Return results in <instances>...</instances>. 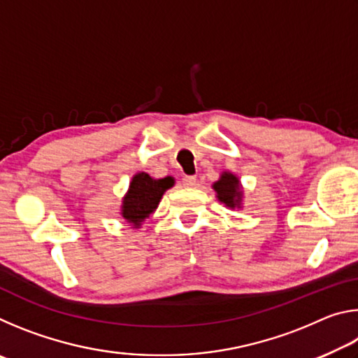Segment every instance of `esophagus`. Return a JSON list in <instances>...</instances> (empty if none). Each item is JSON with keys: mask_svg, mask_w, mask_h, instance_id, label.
<instances>
[{"mask_svg": "<svg viewBox=\"0 0 358 358\" xmlns=\"http://www.w3.org/2000/svg\"><path fill=\"white\" fill-rule=\"evenodd\" d=\"M196 177H185L183 180H181V185H183L185 187H192L196 186Z\"/></svg>", "mask_w": 358, "mask_h": 358, "instance_id": "34e87169", "label": "esophagus"}]
</instances>
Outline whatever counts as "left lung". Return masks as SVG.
Here are the masks:
<instances>
[{"mask_svg":"<svg viewBox=\"0 0 358 358\" xmlns=\"http://www.w3.org/2000/svg\"><path fill=\"white\" fill-rule=\"evenodd\" d=\"M211 187L216 192L217 201L226 205L227 208L240 210L243 207V186H241L240 178L235 173L222 171L220 178L215 181Z\"/></svg>","mask_w":358,"mask_h":358,"instance_id":"1","label":"left lung"}]
</instances>
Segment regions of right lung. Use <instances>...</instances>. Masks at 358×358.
Segmentation results:
<instances>
[{
    "label": "right lung",
    "mask_w": 358,
    "mask_h": 358,
    "mask_svg": "<svg viewBox=\"0 0 358 358\" xmlns=\"http://www.w3.org/2000/svg\"><path fill=\"white\" fill-rule=\"evenodd\" d=\"M175 185V178H153L145 172H137L129 181V187L121 201L120 215L132 229H141L145 220L153 215L162 196Z\"/></svg>",
    "instance_id": "right-lung-1"
}]
</instances>
